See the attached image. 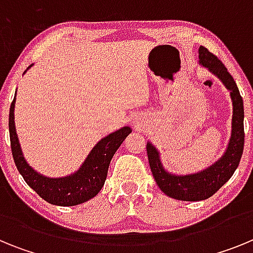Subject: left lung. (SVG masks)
I'll use <instances>...</instances> for the list:
<instances>
[{
  "instance_id": "obj_1",
  "label": "left lung",
  "mask_w": 253,
  "mask_h": 253,
  "mask_svg": "<svg viewBox=\"0 0 253 253\" xmlns=\"http://www.w3.org/2000/svg\"><path fill=\"white\" fill-rule=\"evenodd\" d=\"M199 64L205 67L210 73L218 77L225 88L229 91V96H231V137L222 157L202 171L178 175V173H172L165 169L161 160L160 151L151 142H147L149 167L158 187L169 198L182 200V202H200L214 195L232 177L240 165L243 152V143H245L243 100L233 77L229 75L224 64L204 46L199 48Z\"/></svg>"
}]
</instances>
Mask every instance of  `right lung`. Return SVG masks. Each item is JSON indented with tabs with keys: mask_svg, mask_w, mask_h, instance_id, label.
<instances>
[{
	"mask_svg": "<svg viewBox=\"0 0 253 253\" xmlns=\"http://www.w3.org/2000/svg\"><path fill=\"white\" fill-rule=\"evenodd\" d=\"M31 67L33 64L26 68L24 75ZM15 102L16 92L10 106L8 116L11 151L15 165L26 184L45 202L58 207H75L95 198L104 186L111 158L125 138L131 133V129L129 126H123L119 130L100 139L84 158L80 169L71 175L63 177H48L33 169L24 157L15 126Z\"/></svg>",
	"mask_w": 253,
	"mask_h": 253,
	"instance_id": "add662e5",
	"label": "right lung"
}]
</instances>
